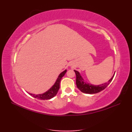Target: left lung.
<instances>
[{"label":"left lung","mask_w":132,"mask_h":132,"mask_svg":"<svg viewBox=\"0 0 132 132\" xmlns=\"http://www.w3.org/2000/svg\"><path fill=\"white\" fill-rule=\"evenodd\" d=\"M74 71H75L76 74V84H77V87L82 93L89 94H96L104 90L112 80L114 75V74L113 77L111 78V79L107 82H105L99 85H94L85 82L78 71L77 70Z\"/></svg>","instance_id":"obj_1"}]
</instances>
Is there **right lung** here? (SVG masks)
<instances>
[{"label": "right lung", "instance_id": "1", "mask_svg": "<svg viewBox=\"0 0 132 132\" xmlns=\"http://www.w3.org/2000/svg\"><path fill=\"white\" fill-rule=\"evenodd\" d=\"M67 72V70H65L62 72L61 74H59L58 77L56 81H55V84L53 85V86L51 87L50 89H49L46 93H43L42 94H38V95H35V94H32L30 93H29L32 96L37 98L39 100H50L52 98L54 97L55 95H57L58 91L60 87V82H61V79L64 75Z\"/></svg>", "mask_w": 132, "mask_h": 132}]
</instances>
